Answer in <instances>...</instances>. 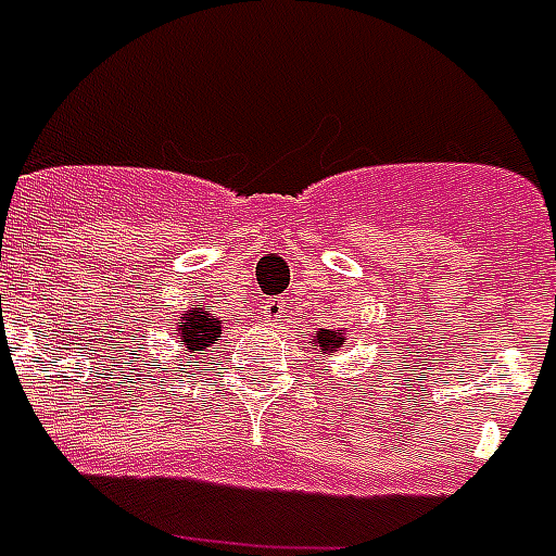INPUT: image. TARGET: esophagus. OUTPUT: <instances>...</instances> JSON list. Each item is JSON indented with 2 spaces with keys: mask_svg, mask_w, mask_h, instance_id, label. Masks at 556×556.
I'll list each match as a JSON object with an SVG mask.
<instances>
[{
  "mask_svg": "<svg viewBox=\"0 0 556 556\" xmlns=\"http://www.w3.org/2000/svg\"><path fill=\"white\" fill-rule=\"evenodd\" d=\"M287 303L281 301V298H269V301H264L262 306H258V314L264 317V323H269V326H278V323H283V317H287Z\"/></svg>",
  "mask_w": 556,
  "mask_h": 556,
  "instance_id": "1",
  "label": "esophagus"
}]
</instances>
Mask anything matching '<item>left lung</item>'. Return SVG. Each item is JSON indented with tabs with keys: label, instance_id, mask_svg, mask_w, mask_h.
<instances>
[{
	"label": "left lung",
	"instance_id": "8db88e82",
	"mask_svg": "<svg viewBox=\"0 0 556 556\" xmlns=\"http://www.w3.org/2000/svg\"><path fill=\"white\" fill-rule=\"evenodd\" d=\"M342 342H345V339L339 337L337 331H323L320 328V333H317V345H320V351H333V348H339Z\"/></svg>",
	"mask_w": 556,
	"mask_h": 556
}]
</instances>
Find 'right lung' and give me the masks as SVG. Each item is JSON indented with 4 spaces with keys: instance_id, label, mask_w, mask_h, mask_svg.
Here are the masks:
<instances>
[{
    "instance_id": "add662e5",
    "label": "right lung",
    "mask_w": 556,
    "mask_h": 556,
    "mask_svg": "<svg viewBox=\"0 0 556 556\" xmlns=\"http://www.w3.org/2000/svg\"><path fill=\"white\" fill-rule=\"evenodd\" d=\"M219 333V320H211L205 312H191L178 328L180 345H186L189 351H203V348L214 345Z\"/></svg>"
}]
</instances>
